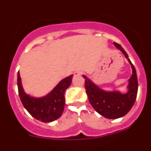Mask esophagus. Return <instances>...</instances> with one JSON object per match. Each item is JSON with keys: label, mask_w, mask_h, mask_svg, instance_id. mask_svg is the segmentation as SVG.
<instances>
[{"label": "esophagus", "mask_w": 151, "mask_h": 151, "mask_svg": "<svg viewBox=\"0 0 151 151\" xmlns=\"http://www.w3.org/2000/svg\"><path fill=\"white\" fill-rule=\"evenodd\" d=\"M82 74V71H76L75 72L74 75L75 76H81Z\"/></svg>", "instance_id": "obj_1"}]
</instances>
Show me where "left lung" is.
<instances>
[{
    "mask_svg": "<svg viewBox=\"0 0 151 151\" xmlns=\"http://www.w3.org/2000/svg\"><path fill=\"white\" fill-rule=\"evenodd\" d=\"M114 45L123 53L132 68V76L129 79V91L122 94L119 92H106L101 90L91 81L83 76L85 88L88 101L94 110L103 116L107 119H118L124 116L131 110L135 101L138 93V78L134 65L129 60L128 54L120 45L114 42Z\"/></svg>",
    "mask_w": 151,
    "mask_h": 151,
    "instance_id": "8db88e82",
    "label": "left lung"
}]
</instances>
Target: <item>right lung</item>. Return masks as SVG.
Here are the masks:
<instances>
[{
	"mask_svg": "<svg viewBox=\"0 0 151 151\" xmlns=\"http://www.w3.org/2000/svg\"><path fill=\"white\" fill-rule=\"evenodd\" d=\"M73 75L63 79L47 95L41 98L31 97L24 92L18 72L17 85L19 96L23 106L32 116L43 122L56 120L62 115L65 105L64 93L71 85Z\"/></svg>",
	"mask_w": 151,
	"mask_h": 151,
	"instance_id": "obj_1",
	"label": "right lung"
}]
</instances>
